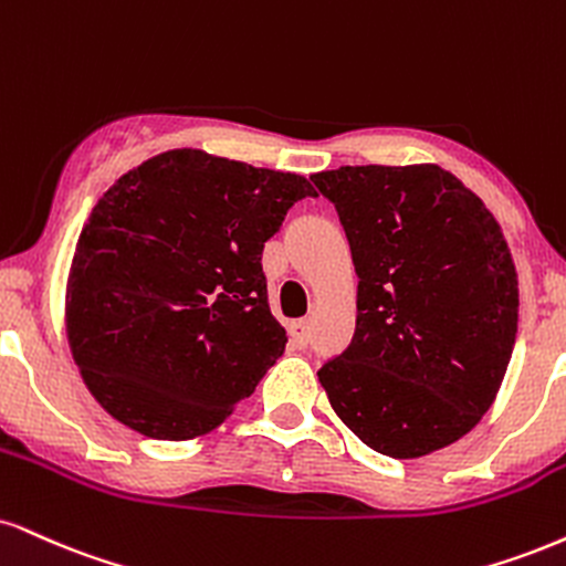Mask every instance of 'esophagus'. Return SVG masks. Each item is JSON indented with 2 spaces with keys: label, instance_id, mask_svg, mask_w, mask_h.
I'll list each match as a JSON object with an SVG mask.
<instances>
[{
  "label": "esophagus",
  "instance_id": "obj_1",
  "mask_svg": "<svg viewBox=\"0 0 566 566\" xmlns=\"http://www.w3.org/2000/svg\"><path fill=\"white\" fill-rule=\"evenodd\" d=\"M287 335H290V343L295 345V348H305V345H308V337H311V326H308V322H303V318H297V322L287 324Z\"/></svg>",
  "mask_w": 566,
  "mask_h": 566
}]
</instances>
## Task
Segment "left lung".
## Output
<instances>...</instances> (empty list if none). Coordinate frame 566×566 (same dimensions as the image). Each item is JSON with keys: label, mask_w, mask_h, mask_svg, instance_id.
Wrapping results in <instances>:
<instances>
[{"label": "left lung", "mask_w": 566, "mask_h": 566, "mask_svg": "<svg viewBox=\"0 0 566 566\" xmlns=\"http://www.w3.org/2000/svg\"><path fill=\"white\" fill-rule=\"evenodd\" d=\"M311 179L358 274L356 335L318 369L332 408L392 459L451 446L493 406L514 350L520 282L499 221L432 163Z\"/></svg>", "instance_id": "obj_1"}]
</instances>
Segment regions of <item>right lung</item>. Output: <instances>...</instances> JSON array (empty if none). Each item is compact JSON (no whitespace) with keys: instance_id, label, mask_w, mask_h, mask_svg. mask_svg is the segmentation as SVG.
Here are the masks:
<instances>
[{"instance_id":"right-lung-1","label":"right lung","mask_w":566,"mask_h":566,"mask_svg":"<svg viewBox=\"0 0 566 566\" xmlns=\"http://www.w3.org/2000/svg\"><path fill=\"white\" fill-rule=\"evenodd\" d=\"M305 176L168 149L120 176L81 229L65 292L97 403L155 440L216 430L284 353L261 265Z\"/></svg>"}]
</instances>
